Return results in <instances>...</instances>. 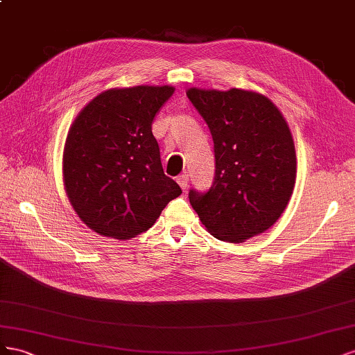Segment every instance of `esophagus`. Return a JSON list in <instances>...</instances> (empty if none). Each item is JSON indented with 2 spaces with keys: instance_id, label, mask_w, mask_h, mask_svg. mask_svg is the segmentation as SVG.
Masks as SVG:
<instances>
[{
  "instance_id": "obj_1",
  "label": "esophagus",
  "mask_w": 355,
  "mask_h": 355,
  "mask_svg": "<svg viewBox=\"0 0 355 355\" xmlns=\"http://www.w3.org/2000/svg\"><path fill=\"white\" fill-rule=\"evenodd\" d=\"M177 181H178V184H180V187H181V189H183V190H187V186H189V175H187V174H181V175H178Z\"/></svg>"
}]
</instances>
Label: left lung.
<instances>
[{
	"mask_svg": "<svg viewBox=\"0 0 355 355\" xmlns=\"http://www.w3.org/2000/svg\"><path fill=\"white\" fill-rule=\"evenodd\" d=\"M214 141L216 177L189 199L209 234L239 244L266 232L284 212L296 183V148L288 123L254 90L187 89Z\"/></svg>",
	"mask_w": 355,
	"mask_h": 355,
	"instance_id": "1",
	"label": "left lung"
}]
</instances>
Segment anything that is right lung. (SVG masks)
Here are the masks:
<instances>
[{
    "label": "right lung",
    "mask_w": 355,
    "mask_h": 355,
    "mask_svg": "<svg viewBox=\"0 0 355 355\" xmlns=\"http://www.w3.org/2000/svg\"><path fill=\"white\" fill-rule=\"evenodd\" d=\"M174 86L113 87L82 108L65 139L62 178L71 207L98 235L130 239L181 195L165 175L151 123Z\"/></svg>",
    "instance_id": "add662e5"
}]
</instances>
